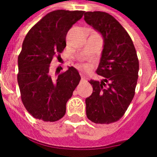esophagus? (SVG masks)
Segmentation results:
<instances>
[{
    "label": "esophagus",
    "instance_id": "obj_1",
    "mask_svg": "<svg viewBox=\"0 0 157 157\" xmlns=\"http://www.w3.org/2000/svg\"><path fill=\"white\" fill-rule=\"evenodd\" d=\"M87 78H86V77L85 75H83V74H81V80L82 81H85L86 80Z\"/></svg>",
    "mask_w": 157,
    "mask_h": 157
}]
</instances>
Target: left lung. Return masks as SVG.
<instances>
[{
  "label": "left lung",
  "mask_w": 157,
  "mask_h": 157,
  "mask_svg": "<svg viewBox=\"0 0 157 157\" xmlns=\"http://www.w3.org/2000/svg\"><path fill=\"white\" fill-rule=\"evenodd\" d=\"M84 19L104 39L97 73L105 78L89 81L93 91L86 99V116L95 124H109L124 115L134 98L139 61L129 33L112 15L86 12Z\"/></svg>",
  "instance_id": "1"
}]
</instances>
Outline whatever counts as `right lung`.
<instances>
[{
    "label": "right lung",
    "mask_w": 157,
    "mask_h": 157,
    "mask_svg": "<svg viewBox=\"0 0 157 157\" xmlns=\"http://www.w3.org/2000/svg\"><path fill=\"white\" fill-rule=\"evenodd\" d=\"M85 11L55 10L29 30L18 57L17 80L23 105L31 115L45 122L59 120L66 103L80 81L74 67L52 78L49 73L52 58L60 57L69 29Z\"/></svg>",
    "instance_id": "right-lung-1"
}]
</instances>
